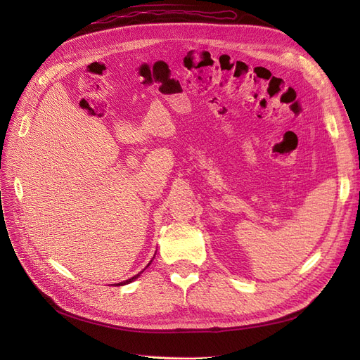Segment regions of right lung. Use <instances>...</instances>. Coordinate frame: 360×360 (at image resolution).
<instances>
[{
  "mask_svg": "<svg viewBox=\"0 0 360 360\" xmlns=\"http://www.w3.org/2000/svg\"><path fill=\"white\" fill-rule=\"evenodd\" d=\"M153 258H155V257H153ZM151 261H153V259H151ZM151 261H150V262L147 264V267L150 266V264H151ZM147 267H146V269H147ZM146 269H144V270H146ZM144 270H143V271H144ZM143 271H140L139 274H136L134 277H131V278H128V280H124V281H121V283H117V286H124V285H128V283H131V281H134L136 278H139V277H140V274H141Z\"/></svg>",
  "mask_w": 360,
  "mask_h": 360,
  "instance_id": "add662e5",
  "label": "right lung"
}]
</instances>
